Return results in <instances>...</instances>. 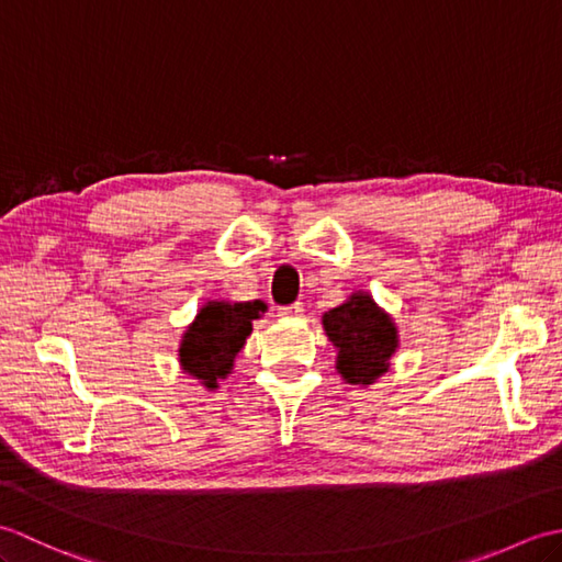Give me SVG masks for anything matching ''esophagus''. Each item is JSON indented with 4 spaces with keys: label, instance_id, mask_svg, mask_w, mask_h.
Returning <instances> with one entry per match:
<instances>
[{
    "label": "esophagus",
    "instance_id": "1",
    "mask_svg": "<svg viewBox=\"0 0 562 562\" xmlns=\"http://www.w3.org/2000/svg\"><path fill=\"white\" fill-rule=\"evenodd\" d=\"M304 312V304L302 302H294V304H288V306H280V316L282 318H292V316H302Z\"/></svg>",
    "mask_w": 562,
    "mask_h": 562
}]
</instances>
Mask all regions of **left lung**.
Instances as JSON below:
<instances>
[{
	"label": "left lung",
	"instance_id": "1",
	"mask_svg": "<svg viewBox=\"0 0 562 562\" xmlns=\"http://www.w3.org/2000/svg\"><path fill=\"white\" fill-rule=\"evenodd\" d=\"M324 328L338 352V372L350 384H372L389 369L396 350V328L369 294H352L348 302L330 308Z\"/></svg>",
	"mask_w": 562,
	"mask_h": 562
}]
</instances>
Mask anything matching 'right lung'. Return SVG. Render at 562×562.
<instances>
[{"mask_svg": "<svg viewBox=\"0 0 562 562\" xmlns=\"http://www.w3.org/2000/svg\"><path fill=\"white\" fill-rule=\"evenodd\" d=\"M266 312L262 302H207L186 330L181 342V364L188 374L200 379L207 389L217 386L234 367L236 352L250 336V321Z\"/></svg>", "mask_w": 562, "mask_h": 562, "instance_id": "add662e5", "label": "right lung"}]
</instances>
